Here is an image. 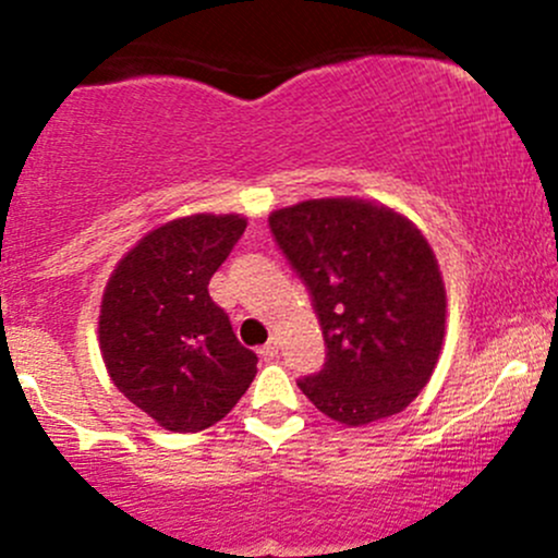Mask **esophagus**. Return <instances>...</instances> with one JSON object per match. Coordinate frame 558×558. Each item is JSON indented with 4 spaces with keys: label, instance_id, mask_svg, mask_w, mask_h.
<instances>
[{
    "label": "esophagus",
    "instance_id": "esophagus-1",
    "mask_svg": "<svg viewBox=\"0 0 558 558\" xmlns=\"http://www.w3.org/2000/svg\"><path fill=\"white\" fill-rule=\"evenodd\" d=\"M278 351H280V343H278V338H270V341H267L265 345H262L259 349V354H262V360H278Z\"/></svg>",
    "mask_w": 558,
    "mask_h": 558
}]
</instances>
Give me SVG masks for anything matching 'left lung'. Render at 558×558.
Wrapping results in <instances>:
<instances>
[{"label":"left lung","mask_w":558,"mask_h":558,"mask_svg":"<svg viewBox=\"0 0 558 558\" xmlns=\"http://www.w3.org/2000/svg\"><path fill=\"white\" fill-rule=\"evenodd\" d=\"M270 230L328 349L323 369L299 380L306 399L351 427L407 409L446 330V288L425 235L364 198H310L272 213Z\"/></svg>","instance_id":"8db88e82"}]
</instances>
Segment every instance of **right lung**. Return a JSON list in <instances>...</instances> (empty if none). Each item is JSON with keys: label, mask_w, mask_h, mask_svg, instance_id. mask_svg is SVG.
Masks as SVG:
<instances>
[{"label": "right lung", "mask_w": 558, "mask_h": 558, "mask_svg": "<svg viewBox=\"0 0 558 558\" xmlns=\"http://www.w3.org/2000/svg\"><path fill=\"white\" fill-rule=\"evenodd\" d=\"M243 230L239 215L172 220L144 235L105 288L99 349L107 373L165 430L213 427L257 375V354L239 343L207 288Z\"/></svg>", "instance_id": "obj_1"}]
</instances>
